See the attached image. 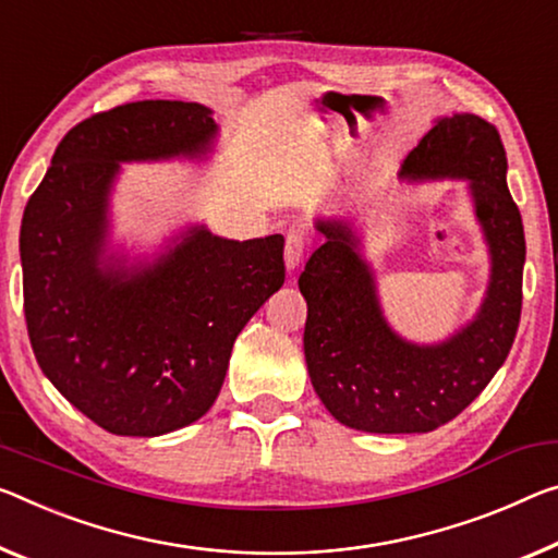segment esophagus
<instances>
[{
    "instance_id": "esophagus-1",
    "label": "esophagus",
    "mask_w": 558,
    "mask_h": 558,
    "mask_svg": "<svg viewBox=\"0 0 558 558\" xmlns=\"http://www.w3.org/2000/svg\"><path fill=\"white\" fill-rule=\"evenodd\" d=\"M305 255V235L303 233H290L286 241V268L295 270L303 263Z\"/></svg>"
}]
</instances>
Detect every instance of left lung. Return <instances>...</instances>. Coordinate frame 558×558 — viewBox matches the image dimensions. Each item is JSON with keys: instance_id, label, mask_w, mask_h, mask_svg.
Masks as SVG:
<instances>
[{"instance_id": "8db88e82", "label": "left lung", "mask_w": 558, "mask_h": 558, "mask_svg": "<svg viewBox=\"0 0 558 558\" xmlns=\"http://www.w3.org/2000/svg\"><path fill=\"white\" fill-rule=\"evenodd\" d=\"M400 179L470 181L492 272L470 323L435 344L410 342L385 320L352 226L317 220L325 243L298 280L307 303V373L335 420L375 435L432 432L454 420L504 365L521 317L526 241L499 131L474 113L439 119L404 158Z\"/></svg>"}]
</instances>
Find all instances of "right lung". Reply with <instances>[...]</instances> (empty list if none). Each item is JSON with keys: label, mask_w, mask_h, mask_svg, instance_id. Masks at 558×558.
Returning a JSON list of instances; mask_svg holds the SVG:
<instances>
[{"label": "right lung", "mask_w": 558, "mask_h": 558, "mask_svg": "<svg viewBox=\"0 0 558 558\" xmlns=\"http://www.w3.org/2000/svg\"><path fill=\"white\" fill-rule=\"evenodd\" d=\"M196 101H136L69 131L24 208V317L41 373L111 435L201 420L233 342L286 282L282 235L228 241L191 226L151 263L106 255L109 196L129 161L201 158L218 126Z\"/></svg>", "instance_id": "add662e5"}]
</instances>
